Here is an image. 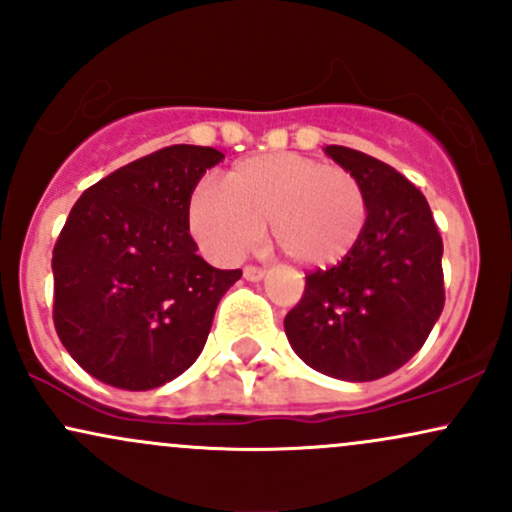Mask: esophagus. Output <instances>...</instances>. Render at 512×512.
<instances>
[{"label":"esophagus","mask_w":512,"mask_h":512,"mask_svg":"<svg viewBox=\"0 0 512 512\" xmlns=\"http://www.w3.org/2000/svg\"><path fill=\"white\" fill-rule=\"evenodd\" d=\"M243 276L248 281H262L264 279V269L262 267H252V264H250V267L243 269Z\"/></svg>","instance_id":"34e87169"}]
</instances>
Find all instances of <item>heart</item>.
<instances>
[{"instance_id": "obj_1", "label": "heart", "mask_w": 512, "mask_h": 512, "mask_svg": "<svg viewBox=\"0 0 512 512\" xmlns=\"http://www.w3.org/2000/svg\"><path fill=\"white\" fill-rule=\"evenodd\" d=\"M269 221L274 243L303 267H332L351 255L368 223V199L351 170L301 154L240 161L223 185L202 180L187 202V226L216 260L255 248Z\"/></svg>"}]
</instances>
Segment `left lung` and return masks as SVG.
<instances>
[{
	"label": "left lung",
	"mask_w": 512,
	"mask_h": 512,
	"mask_svg": "<svg viewBox=\"0 0 512 512\" xmlns=\"http://www.w3.org/2000/svg\"><path fill=\"white\" fill-rule=\"evenodd\" d=\"M325 154L363 185L368 223L351 255L305 276L284 330L317 373L368 383L402 368L443 313V238L426 197L395 168L346 146Z\"/></svg>",
	"instance_id": "1"
}]
</instances>
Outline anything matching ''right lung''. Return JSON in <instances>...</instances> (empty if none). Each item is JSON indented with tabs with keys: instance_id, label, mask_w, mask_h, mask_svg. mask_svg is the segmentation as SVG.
Segmentation results:
<instances>
[{
	"instance_id": "obj_1",
	"label": "right lung",
	"mask_w": 512,
	"mask_h": 512,
	"mask_svg": "<svg viewBox=\"0 0 512 512\" xmlns=\"http://www.w3.org/2000/svg\"><path fill=\"white\" fill-rule=\"evenodd\" d=\"M221 158L168 146L98 180L69 211L52 250V317L101 383L154 390L202 354L216 305L243 274L204 262L187 226L192 190Z\"/></svg>"
}]
</instances>
